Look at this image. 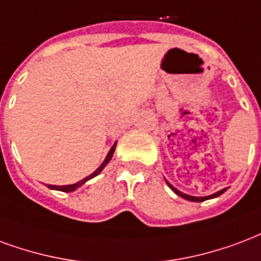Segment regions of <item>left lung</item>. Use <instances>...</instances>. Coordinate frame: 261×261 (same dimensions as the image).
Instances as JSON below:
<instances>
[{
    "mask_svg": "<svg viewBox=\"0 0 261 261\" xmlns=\"http://www.w3.org/2000/svg\"><path fill=\"white\" fill-rule=\"evenodd\" d=\"M166 182H167V185H169V187H170V190L173 191L174 194H177V195H178V196H181V198H184V199L191 200V202H203V200L213 199V198H217V196H220V195L224 194V192L227 191V188H224V190L217 191L216 194H212V195H209V196H192V195H187V194H184V192H181V191L177 190L175 187H173V185L170 184L167 179H166Z\"/></svg>",
    "mask_w": 261,
    "mask_h": 261,
    "instance_id": "1",
    "label": "left lung"
}]
</instances>
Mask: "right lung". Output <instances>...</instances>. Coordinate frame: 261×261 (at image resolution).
Segmentation results:
<instances>
[{
    "label": "right lung",
    "mask_w": 261,
    "mask_h": 261,
    "mask_svg": "<svg viewBox=\"0 0 261 261\" xmlns=\"http://www.w3.org/2000/svg\"><path fill=\"white\" fill-rule=\"evenodd\" d=\"M116 144H117V142H115V144H113V146H112V148H111V150L108 152V155H106L105 160L102 162V165L99 166V167H98V169H96L95 171L92 173V174L88 175V177H86V178H83L82 181H79V182H76V184H70V185H47V187H48V188H49V190L62 191V192H73V191H76L77 188H80V187H82L83 184H86V182H87V181H88V179L94 178L95 175L99 174V173H101L102 170L105 169L106 165H108V163L111 162L112 156H113V153H115Z\"/></svg>",
    "instance_id": "right-lung-1"
}]
</instances>
